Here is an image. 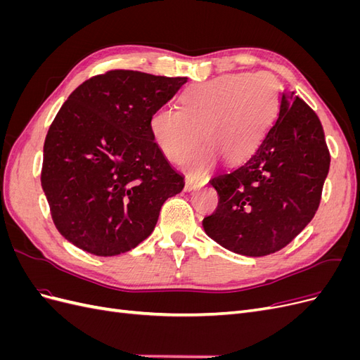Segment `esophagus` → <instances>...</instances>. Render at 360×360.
<instances>
[{
	"label": "esophagus",
	"instance_id": "esophagus-1",
	"mask_svg": "<svg viewBox=\"0 0 360 360\" xmlns=\"http://www.w3.org/2000/svg\"><path fill=\"white\" fill-rule=\"evenodd\" d=\"M205 183H207V180H192V179H188L186 180V191L200 189V188L204 186Z\"/></svg>",
	"mask_w": 360,
	"mask_h": 360
}]
</instances>
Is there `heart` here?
I'll list each match as a JSON object with an SVG mask.
<instances>
[{"instance_id":"obj_1","label":"heart","mask_w":360,"mask_h":360,"mask_svg":"<svg viewBox=\"0 0 360 360\" xmlns=\"http://www.w3.org/2000/svg\"><path fill=\"white\" fill-rule=\"evenodd\" d=\"M180 103L181 110H158L150 129L176 163L197 150L204 132L205 147L186 162V171L201 177L219 158L238 163L255 153L276 115L279 85L269 73L226 75L189 86Z\"/></svg>"}]
</instances>
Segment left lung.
Instances as JSON below:
<instances>
[{
    "label": "left lung",
    "mask_w": 360,
    "mask_h": 360,
    "mask_svg": "<svg viewBox=\"0 0 360 360\" xmlns=\"http://www.w3.org/2000/svg\"><path fill=\"white\" fill-rule=\"evenodd\" d=\"M329 167L317 114L294 93H282L276 123L255 153L212 179L219 202L204 217L205 234L246 257L281 250L317 212Z\"/></svg>",
    "instance_id": "obj_1"
}]
</instances>
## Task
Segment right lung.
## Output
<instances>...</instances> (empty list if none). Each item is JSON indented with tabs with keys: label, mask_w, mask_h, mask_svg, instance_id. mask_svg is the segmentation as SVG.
I'll return each instance as SVG.
<instances>
[{
	"label": "right lung",
	"mask_w": 360,
	"mask_h": 360,
	"mask_svg": "<svg viewBox=\"0 0 360 360\" xmlns=\"http://www.w3.org/2000/svg\"><path fill=\"white\" fill-rule=\"evenodd\" d=\"M188 78L111 70L76 89L43 146L41 188L52 221L76 248L114 257L153 233L184 179L156 144L150 120Z\"/></svg>",
	"instance_id": "obj_1"
}]
</instances>
